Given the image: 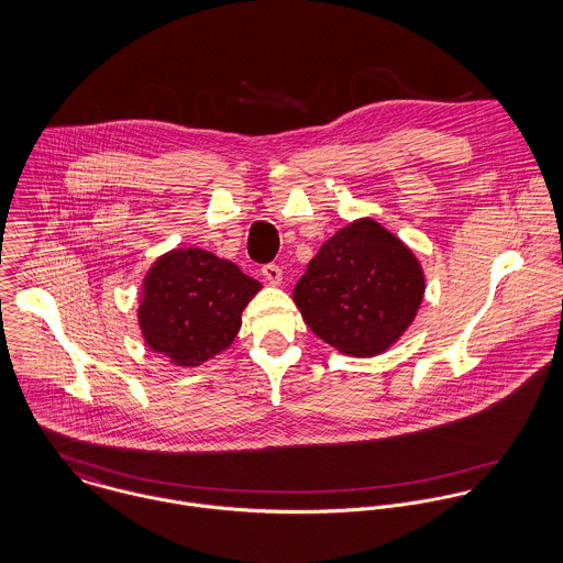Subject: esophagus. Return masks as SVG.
I'll list each match as a JSON object with an SVG mask.
<instances>
[{
	"mask_svg": "<svg viewBox=\"0 0 563 563\" xmlns=\"http://www.w3.org/2000/svg\"><path fill=\"white\" fill-rule=\"evenodd\" d=\"M263 278L269 283V285H280V280H283V269L276 265V263H267V265H263Z\"/></svg>",
	"mask_w": 563,
	"mask_h": 563,
	"instance_id": "obj_1",
	"label": "esophagus"
}]
</instances>
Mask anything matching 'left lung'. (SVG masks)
<instances>
[{
  "label": "left lung",
  "mask_w": 563,
  "mask_h": 563,
  "mask_svg": "<svg viewBox=\"0 0 563 563\" xmlns=\"http://www.w3.org/2000/svg\"><path fill=\"white\" fill-rule=\"evenodd\" d=\"M422 296L418 258L374 220L338 230L294 289L307 327L352 356L385 352L409 329Z\"/></svg>",
  "instance_id": "1"
}]
</instances>
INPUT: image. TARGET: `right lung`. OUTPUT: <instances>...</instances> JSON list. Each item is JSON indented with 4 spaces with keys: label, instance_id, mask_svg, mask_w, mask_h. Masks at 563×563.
<instances>
[{
    "label": "right lung",
    "instance_id": "1",
    "mask_svg": "<svg viewBox=\"0 0 563 563\" xmlns=\"http://www.w3.org/2000/svg\"><path fill=\"white\" fill-rule=\"evenodd\" d=\"M258 289V280L207 250H172L152 265L143 283V339L176 365H200L236 338L241 311Z\"/></svg>",
    "mask_w": 563,
    "mask_h": 563
}]
</instances>
